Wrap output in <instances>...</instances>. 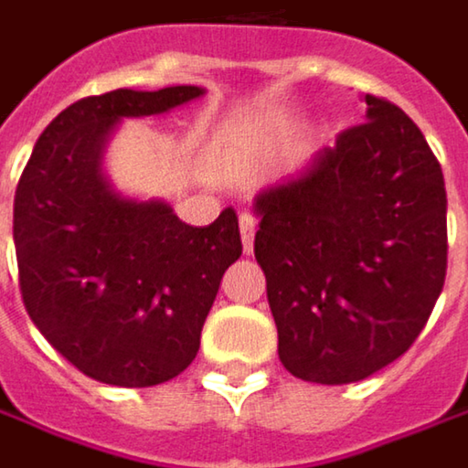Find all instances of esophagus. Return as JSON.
Returning a JSON list of instances; mask_svg holds the SVG:
<instances>
[{
	"label": "esophagus",
	"instance_id": "1",
	"mask_svg": "<svg viewBox=\"0 0 468 468\" xmlns=\"http://www.w3.org/2000/svg\"><path fill=\"white\" fill-rule=\"evenodd\" d=\"M255 229H258L255 218H252V216H242V218H239V231H242V250H245V255H252V242H255Z\"/></svg>",
	"mask_w": 468,
	"mask_h": 468
}]
</instances>
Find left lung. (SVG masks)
Instances as JSON below:
<instances>
[{"label": "left lung", "instance_id": "obj_1", "mask_svg": "<svg viewBox=\"0 0 468 468\" xmlns=\"http://www.w3.org/2000/svg\"><path fill=\"white\" fill-rule=\"evenodd\" d=\"M365 103V124L252 202L277 351L312 384H354L391 365L445 284L442 167L402 109L376 95Z\"/></svg>", "mask_w": 468, "mask_h": 468}]
</instances>
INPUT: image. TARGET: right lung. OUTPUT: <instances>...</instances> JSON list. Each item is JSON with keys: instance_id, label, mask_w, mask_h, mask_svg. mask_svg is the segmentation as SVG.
Instances as JSON below:
<instances>
[{"instance_id": "add662e5", "label": "right lung", "mask_w": 468, "mask_h": 468, "mask_svg": "<svg viewBox=\"0 0 468 468\" xmlns=\"http://www.w3.org/2000/svg\"><path fill=\"white\" fill-rule=\"evenodd\" d=\"M202 95L205 87L176 84L82 98L45 127L20 176L13 239L26 312L101 384L141 388L181 376L242 255L234 207L188 226L165 199L124 197L103 170L122 119L159 117Z\"/></svg>"}]
</instances>
